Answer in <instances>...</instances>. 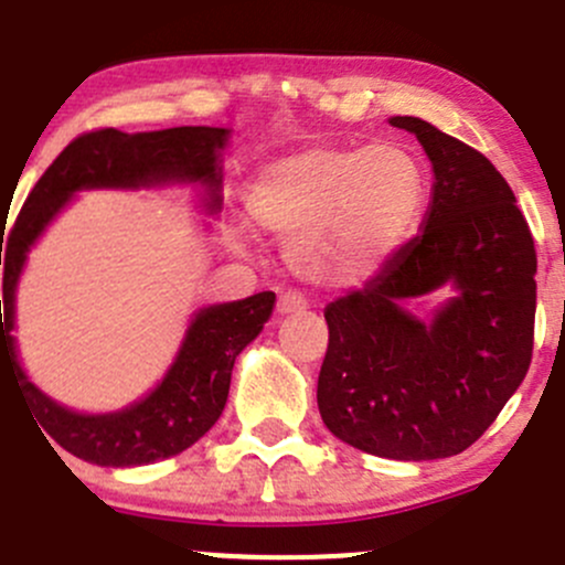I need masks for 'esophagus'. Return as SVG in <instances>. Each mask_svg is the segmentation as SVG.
Returning <instances> with one entry per match:
<instances>
[{
	"instance_id": "esophagus-1",
	"label": "esophagus",
	"mask_w": 565,
	"mask_h": 565,
	"mask_svg": "<svg viewBox=\"0 0 565 565\" xmlns=\"http://www.w3.org/2000/svg\"><path fill=\"white\" fill-rule=\"evenodd\" d=\"M276 311H278V315H281V317L300 315V311H306V300L300 298V295H295V292H284L281 298H278Z\"/></svg>"
}]
</instances>
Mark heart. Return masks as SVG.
<instances>
[{"instance_id": "heart-1", "label": "heart", "mask_w": 565, "mask_h": 565, "mask_svg": "<svg viewBox=\"0 0 565 565\" xmlns=\"http://www.w3.org/2000/svg\"><path fill=\"white\" fill-rule=\"evenodd\" d=\"M250 224L284 243L311 287L347 289L377 276L409 241L426 204V172L396 141L311 145L267 161L248 185ZM248 243V230H237Z\"/></svg>"}]
</instances>
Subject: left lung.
<instances>
[{
    "instance_id": "obj_1",
    "label": "left lung",
    "mask_w": 565,
    "mask_h": 565,
    "mask_svg": "<svg viewBox=\"0 0 565 565\" xmlns=\"http://www.w3.org/2000/svg\"><path fill=\"white\" fill-rule=\"evenodd\" d=\"M431 161L420 235L366 287L324 309V426L347 446L398 461L446 459L492 426L533 355L535 248L503 174L420 117H391ZM449 298L429 318L412 306Z\"/></svg>"
}]
</instances>
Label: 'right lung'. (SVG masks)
<instances>
[{
    "label": "right lung",
    "mask_w": 565,
    "mask_h": 565,
    "mask_svg": "<svg viewBox=\"0 0 565 565\" xmlns=\"http://www.w3.org/2000/svg\"><path fill=\"white\" fill-rule=\"evenodd\" d=\"M230 139V128L210 125H182L145 134L106 128L78 136L32 188L8 241L0 237V265L4 243L0 374L2 369L13 374L45 435L89 465H152L177 457L202 440L224 413L235 358L262 333L276 306V295L256 292L232 303L202 306L193 311L172 366L156 388L114 413H78L40 391L21 366L13 330L15 289L26 256L56 215L82 191H161L185 185L196 191L204 213L218 215L224 204L221 188Z\"/></svg>",
    "instance_id": "obj_1"
}]
</instances>
